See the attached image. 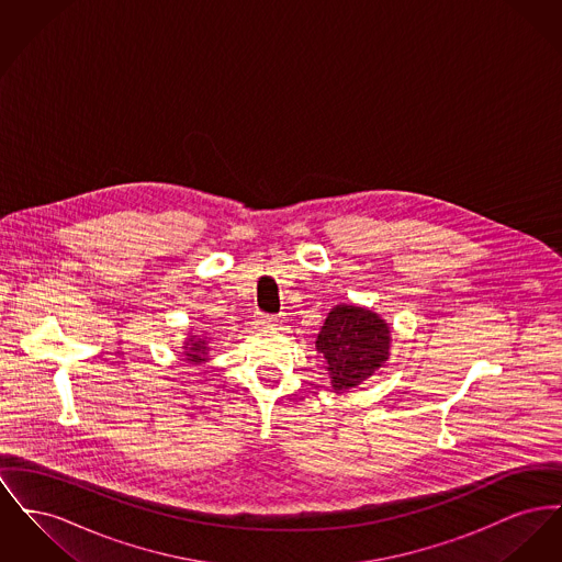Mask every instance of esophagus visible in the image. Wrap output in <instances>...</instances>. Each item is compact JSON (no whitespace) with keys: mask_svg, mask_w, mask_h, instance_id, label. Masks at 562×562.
<instances>
[{"mask_svg":"<svg viewBox=\"0 0 562 562\" xmlns=\"http://www.w3.org/2000/svg\"><path fill=\"white\" fill-rule=\"evenodd\" d=\"M255 323H257L259 327H273V325H276V318L269 316V314H263V312H257Z\"/></svg>","mask_w":562,"mask_h":562,"instance_id":"obj_1","label":"esophagus"}]
</instances>
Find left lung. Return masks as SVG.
Segmentation results:
<instances>
[{
    "instance_id": "1",
    "label": "left lung",
    "mask_w": 562,
    "mask_h": 562,
    "mask_svg": "<svg viewBox=\"0 0 562 562\" xmlns=\"http://www.w3.org/2000/svg\"><path fill=\"white\" fill-rule=\"evenodd\" d=\"M335 391L357 389L389 361L391 329L371 310L335 305L316 337Z\"/></svg>"
}]
</instances>
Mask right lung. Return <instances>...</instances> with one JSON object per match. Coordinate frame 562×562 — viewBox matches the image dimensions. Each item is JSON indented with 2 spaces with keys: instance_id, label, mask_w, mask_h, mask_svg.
Instances as JSON below:
<instances>
[{
  "instance_id": "right-lung-1",
  "label": "right lung",
  "mask_w": 562,
  "mask_h": 562,
  "mask_svg": "<svg viewBox=\"0 0 562 562\" xmlns=\"http://www.w3.org/2000/svg\"><path fill=\"white\" fill-rule=\"evenodd\" d=\"M184 357L189 363L198 364L207 361V337H198V335H189V339L184 341Z\"/></svg>"
}]
</instances>
